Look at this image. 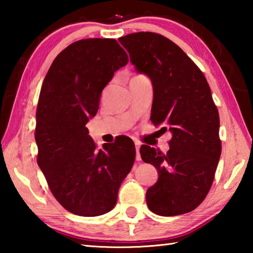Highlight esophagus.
<instances>
[{"instance_id": "obj_1", "label": "esophagus", "mask_w": 253, "mask_h": 253, "mask_svg": "<svg viewBox=\"0 0 253 253\" xmlns=\"http://www.w3.org/2000/svg\"><path fill=\"white\" fill-rule=\"evenodd\" d=\"M135 147H136V161H140V160H142V158H140V154H139L140 145L138 143H136Z\"/></svg>"}]
</instances>
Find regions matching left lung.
Listing matches in <instances>:
<instances>
[{
    "label": "left lung",
    "mask_w": 253,
    "mask_h": 253,
    "mask_svg": "<svg viewBox=\"0 0 253 253\" xmlns=\"http://www.w3.org/2000/svg\"><path fill=\"white\" fill-rule=\"evenodd\" d=\"M118 40L136 70L152 81L151 121L172 134L166 154L140 147L142 160L158 172L146 192L147 207L162 216L193 211L211 188L221 155L219 111L210 85L186 53L161 34L137 32Z\"/></svg>",
    "instance_id": "1"
}]
</instances>
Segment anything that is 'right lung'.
<instances>
[{"label":"right lung","instance_id":"1","mask_svg":"<svg viewBox=\"0 0 253 253\" xmlns=\"http://www.w3.org/2000/svg\"><path fill=\"white\" fill-rule=\"evenodd\" d=\"M128 55L115 39L74 42L53 60L37 108L38 165L58 202L81 216L111 211L135 161L129 138L97 149L87 123L96 116L101 91Z\"/></svg>","mask_w":253,"mask_h":253}]
</instances>
